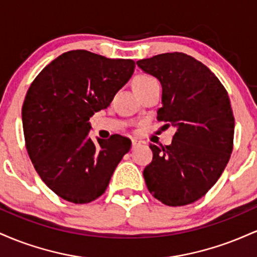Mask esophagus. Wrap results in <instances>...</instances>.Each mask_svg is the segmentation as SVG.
Returning a JSON list of instances; mask_svg holds the SVG:
<instances>
[{"label":"esophagus","mask_w":257,"mask_h":257,"mask_svg":"<svg viewBox=\"0 0 257 257\" xmlns=\"http://www.w3.org/2000/svg\"><path fill=\"white\" fill-rule=\"evenodd\" d=\"M140 145H141V141L137 140V139H133V140H132V147H133V149H137V147L140 146Z\"/></svg>","instance_id":"34e87169"}]
</instances>
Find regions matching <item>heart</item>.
<instances>
[{"label":"heart","instance_id":"heart-1","mask_svg":"<svg viewBox=\"0 0 257 257\" xmlns=\"http://www.w3.org/2000/svg\"><path fill=\"white\" fill-rule=\"evenodd\" d=\"M153 84H159L158 81L155 77L150 75H140L135 78L134 82V87L135 89L137 88H145L149 87V85H153Z\"/></svg>","mask_w":257,"mask_h":257}]
</instances>
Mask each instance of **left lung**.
Listing matches in <instances>:
<instances>
[{
    "instance_id": "obj_1",
    "label": "left lung",
    "mask_w": 257,
    "mask_h": 257,
    "mask_svg": "<svg viewBox=\"0 0 257 257\" xmlns=\"http://www.w3.org/2000/svg\"><path fill=\"white\" fill-rule=\"evenodd\" d=\"M137 64L162 84L157 119L176 129L170 145H150L153 158L144 169L146 186L163 204H191L216 184L231 157L234 117L228 94L204 64L184 53Z\"/></svg>"
}]
</instances>
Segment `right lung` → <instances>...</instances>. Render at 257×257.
<instances>
[{
    "label": "right lung",
    "instance_id": "1",
    "mask_svg": "<svg viewBox=\"0 0 257 257\" xmlns=\"http://www.w3.org/2000/svg\"><path fill=\"white\" fill-rule=\"evenodd\" d=\"M131 59L77 49L61 54L34 79L22 108L25 146L42 181L60 198L85 204L99 198L131 150L120 135L89 137V118L111 104L134 72Z\"/></svg>",
    "mask_w": 257,
    "mask_h": 257
}]
</instances>
